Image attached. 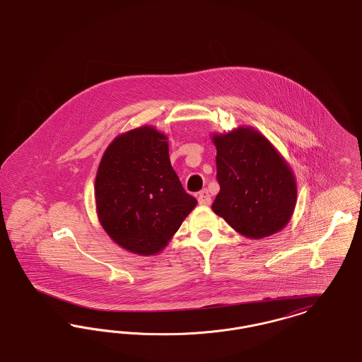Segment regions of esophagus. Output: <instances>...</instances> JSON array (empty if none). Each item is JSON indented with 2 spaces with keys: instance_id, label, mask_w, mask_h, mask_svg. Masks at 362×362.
Here are the masks:
<instances>
[{
  "instance_id": "1",
  "label": "esophagus",
  "mask_w": 362,
  "mask_h": 362,
  "mask_svg": "<svg viewBox=\"0 0 362 362\" xmlns=\"http://www.w3.org/2000/svg\"><path fill=\"white\" fill-rule=\"evenodd\" d=\"M199 203L202 206H209L211 204V194L209 193V190L203 189L199 193Z\"/></svg>"
}]
</instances>
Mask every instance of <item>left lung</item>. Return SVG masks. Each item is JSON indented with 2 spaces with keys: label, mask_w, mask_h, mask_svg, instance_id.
<instances>
[{
  "label": "left lung",
  "mask_w": 362,
  "mask_h": 362,
  "mask_svg": "<svg viewBox=\"0 0 362 362\" xmlns=\"http://www.w3.org/2000/svg\"><path fill=\"white\" fill-rule=\"evenodd\" d=\"M221 190L212 211L247 238H264L288 223L297 184L284 156L250 127L212 134Z\"/></svg>",
  "instance_id": "left-lung-1"
}]
</instances>
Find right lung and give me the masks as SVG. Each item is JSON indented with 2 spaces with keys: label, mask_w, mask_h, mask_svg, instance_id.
Returning <instances> with one entry per match:
<instances>
[{
  "label": "right lung",
  "mask_w": 362,
  "mask_h": 362,
  "mask_svg": "<svg viewBox=\"0 0 362 362\" xmlns=\"http://www.w3.org/2000/svg\"><path fill=\"white\" fill-rule=\"evenodd\" d=\"M95 202L110 238L141 256L166 247L197 204L172 168L166 134L150 125L109 144L96 173Z\"/></svg>",
  "instance_id": "right-lung-1"
}]
</instances>
